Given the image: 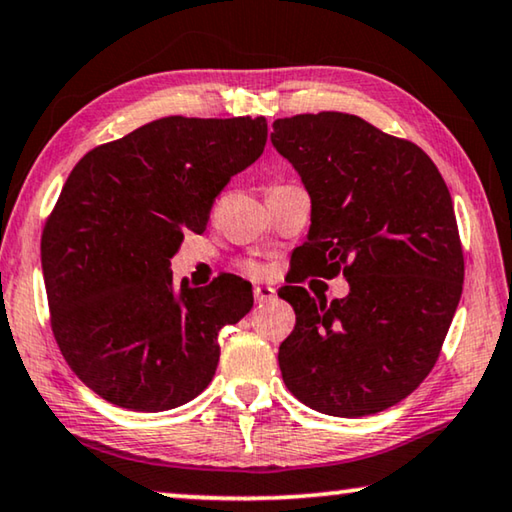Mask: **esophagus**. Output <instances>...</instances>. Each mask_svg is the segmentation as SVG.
<instances>
[{
  "instance_id": "obj_1",
  "label": "esophagus",
  "mask_w": 512,
  "mask_h": 512,
  "mask_svg": "<svg viewBox=\"0 0 512 512\" xmlns=\"http://www.w3.org/2000/svg\"><path fill=\"white\" fill-rule=\"evenodd\" d=\"M274 297H277V290H274L272 286H254V300H256V304L272 302Z\"/></svg>"
}]
</instances>
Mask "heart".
<instances>
[{"instance_id":"b5f03b06","label":"heart","mask_w":512,"mask_h":512,"mask_svg":"<svg viewBox=\"0 0 512 512\" xmlns=\"http://www.w3.org/2000/svg\"><path fill=\"white\" fill-rule=\"evenodd\" d=\"M249 272H254V274H261L263 270H261V267H258V265H249Z\"/></svg>"}]
</instances>
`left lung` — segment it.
I'll return each instance as SVG.
<instances>
[{
  "label": "left lung",
  "instance_id": "1",
  "mask_svg": "<svg viewBox=\"0 0 512 512\" xmlns=\"http://www.w3.org/2000/svg\"><path fill=\"white\" fill-rule=\"evenodd\" d=\"M272 144L311 196L304 270L283 286L295 329L279 345L288 391L311 410L357 419L400 403L435 366L458 309L465 258L435 162L355 114L274 121ZM351 283L313 301L309 273Z\"/></svg>",
  "mask_w": 512,
  "mask_h": 512
}]
</instances>
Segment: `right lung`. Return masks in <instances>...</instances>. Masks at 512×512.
I'll return each instance as SVG.
<instances>
[{"mask_svg": "<svg viewBox=\"0 0 512 512\" xmlns=\"http://www.w3.org/2000/svg\"><path fill=\"white\" fill-rule=\"evenodd\" d=\"M265 141L263 116H167L70 171L43 229V279L61 355L107 403L164 412L210 384L219 329L251 311V283L222 274L174 288L169 261Z\"/></svg>", "mask_w": 512, "mask_h": 512, "instance_id": "add662e5", "label": "right lung"}]
</instances>
